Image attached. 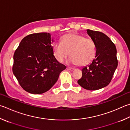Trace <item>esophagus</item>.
Returning <instances> with one entry per match:
<instances>
[{"label": "esophagus", "mask_w": 130, "mask_h": 130, "mask_svg": "<svg viewBox=\"0 0 130 130\" xmlns=\"http://www.w3.org/2000/svg\"><path fill=\"white\" fill-rule=\"evenodd\" d=\"M67 70H71V71H73V70L74 69H73V68H70V67H67Z\"/></svg>", "instance_id": "esophagus-1"}]
</instances>
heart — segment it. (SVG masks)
<instances>
[{"label":"heart","mask_w":130,"mask_h":130,"mask_svg":"<svg viewBox=\"0 0 130 130\" xmlns=\"http://www.w3.org/2000/svg\"><path fill=\"white\" fill-rule=\"evenodd\" d=\"M53 55L58 62H62L69 55L68 62L84 66L90 63L96 55V45L91 39L82 35L69 34L63 35L60 42L52 45Z\"/></svg>","instance_id":"heart-1"}]
</instances>
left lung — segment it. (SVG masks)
<instances>
[{
  "label": "left lung",
  "mask_w": 130,
  "mask_h": 130,
  "mask_svg": "<svg viewBox=\"0 0 130 130\" xmlns=\"http://www.w3.org/2000/svg\"><path fill=\"white\" fill-rule=\"evenodd\" d=\"M95 42L96 55L88 67L82 69V75L78 84L89 90H96L107 86L111 81L118 66L117 49L109 37L102 32L87 30Z\"/></svg>",
  "instance_id": "1"
}]
</instances>
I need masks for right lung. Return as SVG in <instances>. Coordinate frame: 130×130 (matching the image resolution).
<instances>
[{"instance_id":"obj_1","label":"right lung","mask_w":130,"mask_h":130,"mask_svg":"<svg viewBox=\"0 0 130 130\" xmlns=\"http://www.w3.org/2000/svg\"><path fill=\"white\" fill-rule=\"evenodd\" d=\"M66 68L53 55L49 33L28 35L14 53L13 74L21 87L31 94L48 91Z\"/></svg>"}]
</instances>
